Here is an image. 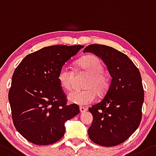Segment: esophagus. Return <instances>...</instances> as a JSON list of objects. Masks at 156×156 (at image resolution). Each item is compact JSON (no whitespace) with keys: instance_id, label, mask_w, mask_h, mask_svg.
<instances>
[{"instance_id":"obj_1","label":"esophagus","mask_w":156,"mask_h":156,"mask_svg":"<svg viewBox=\"0 0 156 156\" xmlns=\"http://www.w3.org/2000/svg\"><path fill=\"white\" fill-rule=\"evenodd\" d=\"M80 111H81V113H85V112L87 111V109H86V108L81 106V107H80Z\"/></svg>"}]
</instances>
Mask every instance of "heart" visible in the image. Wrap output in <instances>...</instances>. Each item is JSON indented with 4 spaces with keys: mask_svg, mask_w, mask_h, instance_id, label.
Wrapping results in <instances>:
<instances>
[{
    "mask_svg": "<svg viewBox=\"0 0 156 156\" xmlns=\"http://www.w3.org/2000/svg\"><path fill=\"white\" fill-rule=\"evenodd\" d=\"M103 64L99 57L87 56L79 60L78 69L88 74L84 84L86 88L84 90H75L68 96L71 103L78 106H87L95 100L96 92L99 95L106 93L109 88V81L107 75L103 71ZM75 74L70 67L63 66L58 73V81L61 86L66 90H71L74 87Z\"/></svg>",
    "mask_w": 156,
    "mask_h": 156,
    "instance_id": "obj_1",
    "label": "heart"
}]
</instances>
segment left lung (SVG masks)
<instances>
[{
  "label": "left lung",
  "mask_w": 156,
  "mask_h": 156,
  "mask_svg": "<svg viewBox=\"0 0 156 156\" xmlns=\"http://www.w3.org/2000/svg\"><path fill=\"white\" fill-rule=\"evenodd\" d=\"M102 59L112 77L104 98L88 109L93 116L88 137L102 146H116L129 138L141 123L144 102L141 74L126 54L113 47L92 44L84 50Z\"/></svg>",
  "instance_id": "obj_1"
}]
</instances>
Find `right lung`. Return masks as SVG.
<instances>
[{
	"label": "right lung",
	"mask_w": 156,
	"mask_h": 156,
	"mask_svg": "<svg viewBox=\"0 0 156 156\" xmlns=\"http://www.w3.org/2000/svg\"><path fill=\"white\" fill-rule=\"evenodd\" d=\"M83 46L56 45L26 56L15 68L8 93L14 125L35 144L57 142L65 132L64 123L78 115V106L67 105L58 73Z\"/></svg>",
	"instance_id": "1"
}]
</instances>
